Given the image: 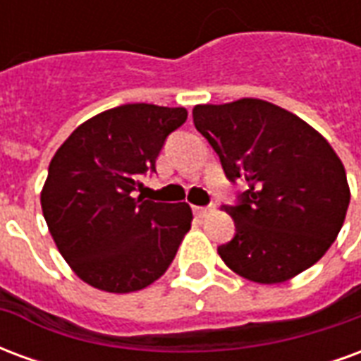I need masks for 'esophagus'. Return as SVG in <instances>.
Returning a JSON list of instances; mask_svg holds the SVG:
<instances>
[{"label": "esophagus", "instance_id": "esophagus-1", "mask_svg": "<svg viewBox=\"0 0 361 361\" xmlns=\"http://www.w3.org/2000/svg\"><path fill=\"white\" fill-rule=\"evenodd\" d=\"M212 211H214V207H195V214L197 216H201V219L209 216Z\"/></svg>", "mask_w": 361, "mask_h": 361}]
</instances>
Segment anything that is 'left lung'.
Listing matches in <instances>:
<instances>
[{"label": "left lung", "instance_id": "1", "mask_svg": "<svg viewBox=\"0 0 361 361\" xmlns=\"http://www.w3.org/2000/svg\"><path fill=\"white\" fill-rule=\"evenodd\" d=\"M230 181H245L238 204H224L235 235L219 255L259 284L294 279L323 257L341 232L350 188L341 158L303 119L259 98L193 108Z\"/></svg>", "mask_w": 361, "mask_h": 361}]
</instances>
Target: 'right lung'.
Instances as JSON below:
<instances>
[{"instance_id": "right-lung-1", "label": "right lung", "mask_w": 361, "mask_h": 361, "mask_svg": "<svg viewBox=\"0 0 361 361\" xmlns=\"http://www.w3.org/2000/svg\"><path fill=\"white\" fill-rule=\"evenodd\" d=\"M185 119V108L123 104L81 123L51 158L44 219L59 253L90 286L137 292L176 257L193 220L189 204L154 203L137 191Z\"/></svg>"}]
</instances>
